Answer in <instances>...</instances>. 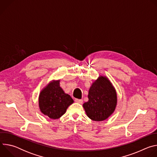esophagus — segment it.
<instances>
[{
    "label": "esophagus",
    "instance_id": "34e87169",
    "mask_svg": "<svg viewBox=\"0 0 157 157\" xmlns=\"http://www.w3.org/2000/svg\"><path fill=\"white\" fill-rule=\"evenodd\" d=\"M75 102H78L79 104H82V99H75Z\"/></svg>",
    "mask_w": 157,
    "mask_h": 157
}]
</instances>
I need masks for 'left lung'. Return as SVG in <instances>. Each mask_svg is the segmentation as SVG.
Instances as JSON below:
<instances>
[{"mask_svg":"<svg viewBox=\"0 0 157 157\" xmlns=\"http://www.w3.org/2000/svg\"><path fill=\"white\" fill-rule=\"evenodd\" d=\"M88 101L82 106L87 117L94 121H102L113 114L117 98L116 89L105 76H99L89 90Z\"/></svg>","mask_w":157,"mask_h":157,"instance_id":"8db88e82","label":"left lung"}]
</instances>
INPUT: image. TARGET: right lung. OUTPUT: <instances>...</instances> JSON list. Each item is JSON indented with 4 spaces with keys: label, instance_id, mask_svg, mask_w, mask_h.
<instances>
[{
    "label": "right lung",
    "instance_id": "obj_1",
    "mask_svg": "<svg viewBox=\"0 0 157 157\" xmlns=\"http://www.w3.org/2000/svg\"><path fill=\"white\" fill-rule=\"evenodd\" d=\"M74 101L59 86V80L52 81L44 87L39 95L41 113L52 119L60 118Z\"/></svg>",
    "mask_w": 157,
    "mask_h": 157
}]
</instances>
